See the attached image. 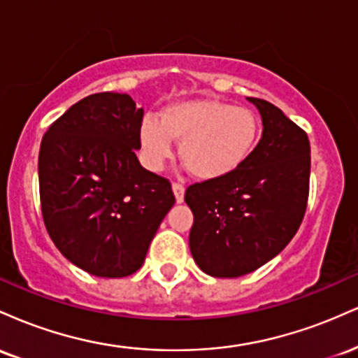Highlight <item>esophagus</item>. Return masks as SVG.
Listing matches in <instances>:
<instances>
[{
    "label": "esophagus",
    "mask_w": 358,
    "mask_h": 358,
    "mask_svg": "<svg viewBox=\"0 0 358 358\" xmlns=\"http://www.w3.org/2000/svg\"><path fill=\"white\" fill-rule=\"evenodd\" d=\"M171 188H173L176 203H182L183 199H185V187H183V185L173 183V185H171Z\"/></svg>",
    "instance_id": "obj_1"
}]
</instances>
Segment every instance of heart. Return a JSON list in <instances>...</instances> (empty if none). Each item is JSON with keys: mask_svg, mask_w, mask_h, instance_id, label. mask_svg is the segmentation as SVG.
Here are the masks:
<instances>
[{"mask_svg": "<svg viewBox=\"0 0 358 358\" xmlns=\"http://www.w3.org/2000/svg\"><path fill=\"white\" fill-rule=\"evenodd\" d=\"M257 116L248 108L225 101H176L162 109L158 121L139 126V146L146 165L159 170L171 156V141L180 143L178 158L192 176L220 180L244 165L256 150Z\"/></svg>", "mask_w": 358, "mask_h": 358, "instance_id": "obj_1", "label": "heart"}]
</instances>
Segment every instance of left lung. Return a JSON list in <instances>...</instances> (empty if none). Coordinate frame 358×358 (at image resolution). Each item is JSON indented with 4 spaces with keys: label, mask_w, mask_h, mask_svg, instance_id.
<instances>
[{
    "label": "left lung",
    "mask_w": 358,
    "mask_h": 358,
    "mask_svg": "<svg viewBox=\"0 0 358 358\" xmlns=\"http://www.w3.org/2000/svg\"><path fill=\"white\" fill-rule=\"evenodd\" d=\"M262 119V138L234 173L193 183L190 250L213 278H239L276 257L301 225L310 192V141L281 109L248 97Z\"/></svg>",
    "instance_id": "1"
}]
</instances>
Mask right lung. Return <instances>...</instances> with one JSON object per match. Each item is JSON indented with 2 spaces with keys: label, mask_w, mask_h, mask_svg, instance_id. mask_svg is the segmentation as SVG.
Segmentation results:
<instances>
[{
  "label": "right lung",
  "mask_w": 358,
  "mask_h": 358,
  "mask_svg": "<svg viewBox=\"0 0 358 358\" xmlns=\"http://www.w3.org/2000/svg\"><path fill=\"white\" fill-rule=\"evenodd\" d=\"M143 114L127 94H92L65 110L40 145L45 227L92 276L136 273L175 203L171 183L138 162Z\"/></svg>",
  "instance_id": "add662e5"
}]
</instances>
